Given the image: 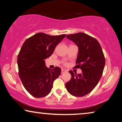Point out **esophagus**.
Segmentation results:
<instances>
[{"label": "esophagus", "mask_w": 122, "mask_h": 122, "mask_svg": "<svg viewBox=\"0 0 122 122\" xmlns=\"http://www.w3.org/2000/svg\"><path fill=\"white\" fill-rule=\"evenodd\" d=\"M66 71H66V70H65V69H61V74H64V73H66Z\"/></svg>", "instance_id": "esophagus-1"}]
</instances>
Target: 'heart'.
Listing matches in <instances>:
<instances>
[{"label": "heart", "instance_id": "1", "mask_svg": "<svg viewBox=\"0 0 122 122\" xmlns=\"http://www.w3.org/2000/svg\"><path fill=\"white\" fill-rule=\"evenodd\" d=\"M64 64L66 65V62H64Z\"/></svg>", "mask_w": 122, "mask_h": 122}]
</instances>
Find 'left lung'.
<instances>
[{"mask_svg":"<svg viewBox=\"0 0 122 122\" xmlns=\"http://www.w3.org/2000/svg\"><path fill=\"white\" fill-rule=\"evenodd\" d=\"M66 37L78 46V55L75 68H81V74H76L70 71L71 79L66 84L70 94L83 97L89 93L99 82L105 66V58L101 45L94 38L78 33Z\"/></svg>","mask_w":122,"mask_h":122,"instance_id":"1","label":"left lung"}]
</instances>
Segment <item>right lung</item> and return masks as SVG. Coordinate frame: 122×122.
I'll list each match as a JSON object with an SVG mask.
<instances>
[{
  "instance_id": "1",
  "label": "right lung",
  "mask_w": 122,
  "mask_h": 122,
  "mask_svg": "<svg viewBox=\"0 0 122 122\" xmlns=\"http://www.w3.org/2000/svg\"><path fill=\"white\" fill-rule=\"evenodd\" d=\"M66 34L50 36L38 33L25 40L18 56L19 76L23 86L31 96L41 98L51 92L61 69L46 66L44 60L53 54Z\"/></svg>"
}]
</instances>
